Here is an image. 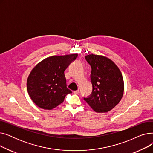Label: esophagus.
I'll use <instances>...</instances> for the list:
<instances>
[{
  "label": "esophagus",
  "mask_w": 153,
  "mask_h": 153,
  "mask_svg": "<svg viewBox=\"0 0 153 153\" xmlns=\"http://www.w3.org/2000/svg\"><path fill=\"white\" fill-rule=\"evenodd\" d=\"M79 89L77 90V91H74V94H79Z\"/></svg>",
  "instance_id": "obj_1"
}]
</instances>
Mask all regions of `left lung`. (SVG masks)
Here are the masks:
<instances>
[{
    "mask_svg": "<svg viewBox=\"0 0 153 153\" xmlns=\"http://www.w3.org/2000/svg\"><path fill=\"white\" fill-rule=\"evenodd\" d=\"M85 59L92 68L91 80L92 92L89 98H84L97 113H105L113 109L120 102L124 93L122 72L109 58L91 54Z\"/></svg>",
    "mask_w": 153,
    "mask_h": 153,
    "instance_id": "1",
    "label": "left lung"
}]
</instances>
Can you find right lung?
<instances>
[{"mask_svg":"<svg viewBox=\"0 0 153 153\" xmlns=\"http://www.w3.org/2000/svg\"><path fill=\"white\" fill-rule=\"evenodd\" d=\"M77 55L50 56L31 71L27 82V91L38 107L52 110L64 102L67 94L72 93L66 86L64 71Z\"/></svg>","mask_w":153,"mask_h":153,"instance_id":"1","label":"right lung"}]
</instances>
